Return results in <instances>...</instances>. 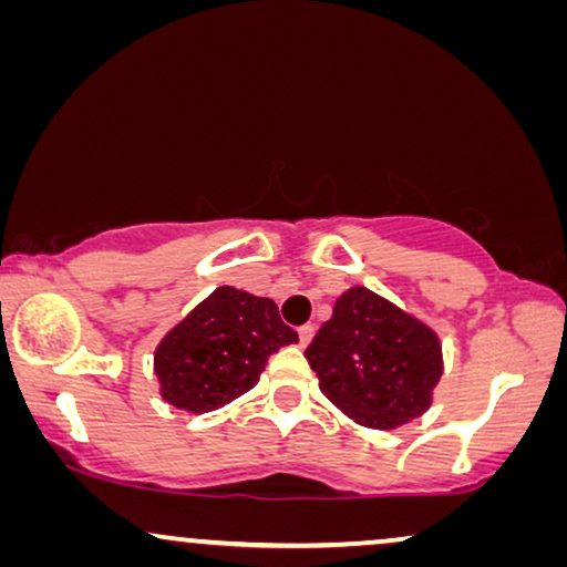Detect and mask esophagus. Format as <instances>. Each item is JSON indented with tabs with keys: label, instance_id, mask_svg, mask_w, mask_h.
Masks as SVG:
<instances>
[{
	"label": "esophagus",
	"instance_id": "34e87169",
	"mask_svg": "<svg viewBox=\"0 0 567 567\" xmlns=\"http://www.w3.org/2000/svg\"><path fill=\"white\" fill-rule=\"evenodd\" d=\"M312 338H315L312 324H301V328H299V343H301V348H307L309 340H312Z\"/></svg>",
	"mask_w": 567,
	"mask_h": 567
}]
</instances>
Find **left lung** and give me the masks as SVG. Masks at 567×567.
I'll use <instances>...</instances> for the list:
<instances>
[{"instance_id": "left-lung-1", "label": "left lung", "mask_w": 567, "mask_h": 567, "mask_svg": "<svg viewBox=\"0 0 567 567\" xmlns=\"http://www.w3.org/2000/svg\"><path fill=\"white\" fill-rule=\"evenodd\" d=\"M305 355L324 398L377 431L421 417L444 374L436 330L367 286L340 293Z\"/></svg>"}]
</instances>
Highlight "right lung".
Here are the masks:
<instances>
[{"instance_id":"1","label":"right lung","mask_w":567,"mask_h":567,"mask_svg":"<svg viewBox=\"0 0 567 567\" xmlns=\"http://www.w3.org/2000/svg\"><path fill=\"white\" fill-rule=\"evenodd\" d=\"M299 343L274 299L219 286L154 348L159 398L185 413H212L260 382L268 355Z\"/></svg>"}]
</instances>
